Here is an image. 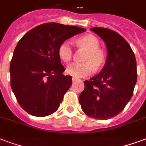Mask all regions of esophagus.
Instances as JSON below:
<instances>
[{"instance_id": "esophagus-1", "label": "esophagus", "mask_w": 146, "mask_h": 146, "mask_svg": "<svg viewBox=\"0 0 146 146\" xmlns=\"http://www.w3.org/2000/svg\"><path fill=\"white\" fill-rule=\"evenodd\" d=\"M78 78H74V77H73L72 78V81H73V82H76V81H78Z\"/></svg>"}]
</instances>
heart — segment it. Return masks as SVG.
<instances>
[{"label": "heart", "mask_w": 146, "mask_h": 146, "mask_svg": "<svg viewBox=\"0 0 146 146\" xmlns=\"http://www.w3.org/2000/svg\"><path fill=\"white\" fill-rule=\"evenodd\" d=\"M76 45L83 47L87 50L83 61L85 62H73L68 65L66 73L74 78L85 77L92 72L99 70L104 65L106 61V54L105 51L99 48L100 41L95 36L87 35L78 38L74 41ZM58 55L61 61L68 62L73 56V48L72 44L66 40L58 47Z\"/></svg>", "instance_id": "b5f03b06"}]
</instances>
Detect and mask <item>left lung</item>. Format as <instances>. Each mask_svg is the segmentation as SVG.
<instances>
[{
    "label": "left lung",
    "mask_w": 146,
    "mask_h": 146,
    "mask_svg": "<svg viewBox=\"0 0 146 146\" xmlns=\"http://www.w3.org/2000/svg\"><path fill=\"white\" fill-rule=\"evenodd\" d=\"M91 30L105 41L108 56L100 73L84 82L79 103L85 115L106 120L120 113L131 99L137 81L136 60L129 43L119 34L105 27Z\"/></svg>",
    "instance_id": "8db88e82"
}]
</instances>
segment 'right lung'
<instances>
[{"instance_id": "obj_1", "label": "right lung", "mask_w": 146, "mask_h": 146, "mask_svg": "<svg viewBox=\"0 0 146 146\" xmlns=\"http://www.w3.org/2000/svg\"><path fill=\"white\" fill-rule=\"evenodd\" d=\"M86 29L46 23L23 36L15 49L10 65L11 86L21 107L37 117L53 114L72 84L64 75L58 47Z\"/></svg>"}]
</instances>
